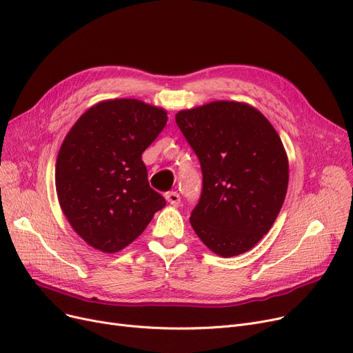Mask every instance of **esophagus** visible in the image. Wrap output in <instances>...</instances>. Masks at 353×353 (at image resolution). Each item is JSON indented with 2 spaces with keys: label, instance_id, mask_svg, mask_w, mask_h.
<instances>
[{
  "label": "esophagus",
  "instance_id": "obj_1",
  "mask_svg": "<svg viewBox=\"0 0 353 353\" xmlns=\"http://www.w3.org/2000/svg\"><path fill=\"white\" fill-rule=\"evenodd\" d=\"M165 200L170 203L172 206H179L180 205V194L177 193V192H169V193H165Z\"/></svg>",
  "mask_w": 353,
  "mask_h": 353
}]
</instances>
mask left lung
Listing matches in <instances>:
<instances>
[{
    "label": "left lung",
    "instance_id": "8db88e82",
    "mask_svg": "<svg viewBox=\"0 0 353 353\" xmlns=\"http://www.w3.org/2000/svg\"><path fill=\"white\" fill-rule=\"evenodd\" d=\"M176 123L203 174L192 228L219 256L250 250L270 230L288 192L289 164L279 134L261 111L237 101L181 110Z\"/></svg>",
    "mask_w": 353,
    "mask_h": 353
}]
</instances>
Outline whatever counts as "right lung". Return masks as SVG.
<instances>
[{
  "label": "right lung",
  "mask_w": 353,
  "mask_h": 353,
  "mask_svg": "<svg viewBox=\"0 0 353 353\" xmlns=\"http://www.w3.org/2000/svg\"><path fill=\"white\" fill-rule=\"evenodd\" d=\"M165 123L163 108L116 99L88 108L65 136L55 189L71 228L91 248L120 252L165 206L141 160Z\"/></svg>",
  "instance_id": "obj_1"
}]
</instances>
